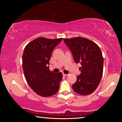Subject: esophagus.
I'll return each instance as SVG.
<instances>
[{
    "label": "esophagus",
    "mask_w": 122,
    "mask_h": 122,
    "mask_svg": "<svg viewBox=\"0 0 122 122\" xmlns=\"http://www.w3.org/2000/svg\"><path fill=\"white\" fill-rule=\"evenodd\" d=\"M63 76H68V74H64V73H63Z\"/></svg>",
    "instance_id": "1"
}]
</instances>
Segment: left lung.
<instances>
[{"mask_svg": "<svg viewBox=\"0 0 122 122\" xmlns=\"http://www.w3.org/2000/svg\"><path fill=\"white\" fill-rule=\"evenodd\" d=\"M63 40L72 53L75 62L81 65V73L72 85L73 91L82 96L91 94L102 77L104 59L101 49L91 40L80 36Z\"/></svg>", "mask_w": 122, "mask_h": 122, "instance_id": "obj_1", "label": "left lung"}]
</instances>
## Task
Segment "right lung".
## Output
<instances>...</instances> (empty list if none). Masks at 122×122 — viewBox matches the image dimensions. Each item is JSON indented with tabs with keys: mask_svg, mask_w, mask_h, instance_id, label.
Listing matches in <instances>:
<instances>
[{
	"mask_svg": "<svg viewBox=\"0 0 122 122\" xmlns=\"http://www.w3.org/2000/svg\"><path fill=\"white\" fill-rule=\"evenodd\" d=\"M62 39L39 37L28 43L24 48L22 56L24 76L30 87L39 96H51L59 89L62 73L51 71L48 65L53 49Z\"/></svg>",
	"mask_w": 122,
	"mask_h": 122,
	"instance_id": "1",
	"label": "right lung"
}]
</instances>
